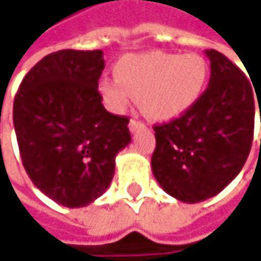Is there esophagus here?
Wrapping results in <instances>:
<instances>
[{"instance_id": "esophagus-1", "label": "esophagus", "mask_w": 261, "mask_h": 261, "mask_svg": "<svg viewBox=\"0 0 261 261\" xmlns=\"http://www.w3.org/2000/svg\"><path fill=\"white\" fill-rule=\"evenodd\" d=\"M128 128H130V131H134L136 130H140V128H145V124L142 122V121H139V119H136V118H133V119H130V124H128Z\"/></svg>"}]
</instances>
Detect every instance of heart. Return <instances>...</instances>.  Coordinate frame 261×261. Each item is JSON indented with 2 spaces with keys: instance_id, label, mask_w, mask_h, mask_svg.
Listing matches in <instances>:
<instances>
[{
  "instance_id": "heart-1",
  "label": "heart",
  "mask_w": 261,
  "mask_h": 261,
  "mask_svg": "<svg viewBox=\"0 0 261 261\" xmlns=\"http://www.w3.org/2000/svg\"><path fill=\"white\" fill-rule=\"evenodd\" d=\"M114 75L116 81L99 84L108 109L121 114L137 99L149 118L170 121L189 111L201 97L208 66L199 54L153 51L124 56L116 62Z\"/></svg>"
}]
</instances>
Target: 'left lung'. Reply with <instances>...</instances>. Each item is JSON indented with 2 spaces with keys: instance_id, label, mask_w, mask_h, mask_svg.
Instances as JSON below:
<instances>
[{
  "instance_id": "left-lung-1",
  "label": "left lung",
  "mask_w": 261,
  "mask_h": 261,
  "mask_svg": "<svg viewBox=\"0 0 261 261\" xmlns=\"http://www.w3.org/2000/svg\"><path fill=\"white\" fill-rule=\"evenodd\" d=\"M205 54L211 63L207 90L183 115L153 127V176L168 195L189 204L217 195L242 170L253 145L258 97L224 54Z\"/></svg>"
}]
</instances>
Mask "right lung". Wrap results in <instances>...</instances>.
I'll return each mask as SVG.
<instances>
[{"label": "right lung", "instance_id": "1", "mask_svg": "<svg viewBox=\"0 0 261 261\" xmlns=\"http://www.w3.org/2000/svg\"><path fill=\"white\" fill-rule=\"evenodd\" d=\"M101 50L47 54L26 73L13 105L24 170L57 204L80 208L109 188L115 156L131 142L127 116L108 112Z\"/></svg>", "mask_w": 261, "mask_h": 261}]
</instances>
